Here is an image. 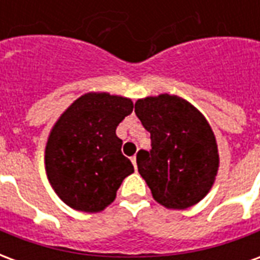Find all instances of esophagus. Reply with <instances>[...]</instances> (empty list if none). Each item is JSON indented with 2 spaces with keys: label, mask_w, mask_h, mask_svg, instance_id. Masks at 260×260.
<instances>
[{
  "label": "esophagus",
  "mask_w": 260,
  "mask_h": 260,
  "mask_svg": "<svg viewBox=\"0 0 260 260\" xmlns=\"http://www.w3.org/2000/svg\"><path fill=\"white\" fill-rule=\"evenodd\" d=\"M131 161H132V164H134V167H138V166H136V156H132V157H131Z\"/></svg>",
  "instance_id": "esophagus-1"
}]
</instances>
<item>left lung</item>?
Here are the masks:
<instances>
[{"label":"left lung","mask_w":260,"mask_h":260,"mask_svg":"<svg viewBox=\"0 0 260 260\" xmlns=\"http://www.w3.org/2000/svg\"><path fill=\"white\" fill-rule=\"evenodd\" d=\"M150 132L152 149L136 154L138 171L153 198L169 209H186L210 191L218 170L216 138L205 117L184 99L170 94L135 103Z\"/></svg>","instance_id":"left-lung-1"}]
</instances>
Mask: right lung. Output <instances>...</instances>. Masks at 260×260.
<instances>
[{"label":"right lung","mask_w":260,"mask_h":260,"mask_svg":"<svg viewBox=\"0 0 260 260\" xmlns=\"http://www.w3.org/2000/svg\"><path fill=\"white\" fill-rule=\"evenodd\" d=\"M132 110L131 99L87 93L55 122L46 146V171L55 193L69 207L100 212L115 199L124 178L134 173L115 134Z\"/></svg>","instance_id":"obj_1"}]
</instances>
